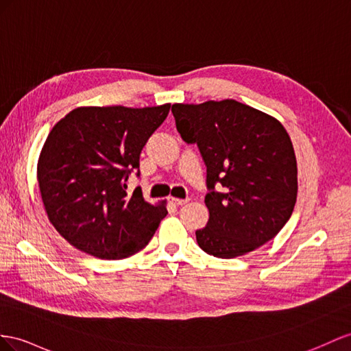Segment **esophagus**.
Returning a JSON list of instances; mask_svg holds the SVG:
<instances>
[{"label":"esophagus","instance_id":"esophagus-1","mask_svg":"<svg viewBox=\"0 0 351 351\" xmlns=\"http://www.w3.org/2000/svg\"><path fill=\"white\" fill-rule=\"evenodd\" d=\"M170 202H172L176 206H182V204L190 202V199H176V197H170Z\"/></svg>","mask_w":351,"mask_h":351}]
</instances>
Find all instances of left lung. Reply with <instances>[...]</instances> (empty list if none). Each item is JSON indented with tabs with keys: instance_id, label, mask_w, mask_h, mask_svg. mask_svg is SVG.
Segmentation results:
<instances>
[{
	"instance_id": "obj_1",
	"label": "left lung",
	"mask_w": 351,
	"mask_h": 351,
	"mask_svg": "<svg viewBox=\"0 0 351 351\" xmlns=\"http://www.w3.org/2000/svg\"><path fill=\"white\" fill-rule=\"evenodd\" d=\"M172 112L181 138L197 143L208 167L209 221L195 231L199 246L230 259L274 239L298 193L295 151L282 123L232 99L175 104Z\"/></svg>"
}]
</instances>
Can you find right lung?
<instances>
[{
    "label": "right lung",
    "mask_w": 351,
    "mask_h": 351,
    "mask_svg": "<svg viewBox=\"0 0 351 351\" xmlns=\"http://www.w3.org/2000/svg\"><path fill=\"white\" fill-rule=\"evenodd\" d=\"M170 104L147 108L80 106L55 124L38 158L44 209L68 243L101 259H123L148 245L167 210L149 204L139 176L147 141L166 120Z\"/></svg>",
    "instance_id": "add662e5"
}]
</instances>
